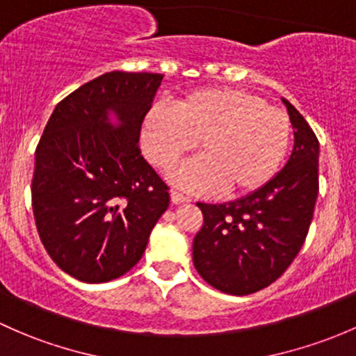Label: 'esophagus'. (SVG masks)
Segmentation results:
<instances>
[{"instance_id":"34e87169","label":"esophagus","mask_w":356,"mask_h":356,"mask_svg":"<svg viewBox=\"0 0 356 356\" xmlns=\"http://www.w3.org/2000/svg\"><path fill=\"white\" fill-rule=\"evenodd\" d=\"M170 200H172V203H174V204H182V203H189L193 197L188 196V194L181 193V191L174 189V191H170Z\"/></svg>"}]
</instances>
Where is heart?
I'll list each match as a JSON object with an SVG mask.
<instances>
[{"label":"heart","instance_id":"b5f03b06","mask_svg":"<svg viewBox=\"0 0 356 356\" xmlns=\"http://www.w3.org/2000/svg\"><path fill=\"white\" fill-rule=\"evenodd\" d=\"M290 121L263 97L242 88L215 87L186 93L172 111L155 107L141 126L149 162L172 170L196 147L201 155L170 175L188 191L222 188L241 196L264 186L278 172L290 147Z\"/></svg>","mask_w":356,"mask_h":356}]
</instances>
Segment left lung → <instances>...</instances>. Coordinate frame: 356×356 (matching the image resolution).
Masks as SVG:
<instances>
[{
	"mask_svg": "<svg viewBox=\"0 0 356 356\" xmlns=\"http://www.w3.org/2000/svg\"><path fill=\"white\" fill-rule=\"evenodd\" d=\"M293 152L286 165L254 193L222 204L197 203L203 227L193 242V263L203 280L230 295L271 285L304 245L319 193V141L286 99Z\"/></svg>",
	"mask_w": 356,
	"mask_h": 356,
	"instance_id": "1",
	"label": "left lung"
}]
</instances>
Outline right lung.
Returning a JSON list of instances; mask_svg holds the SVG:
<instances>
[{
  "mask_svg": "<svg viewBox=\"0 0 356 356\" xmlns=\"http://www.w3.org/2000/svg\"><path fill=\"white\" fill-rule=\"evenodd\" d=\"M162 78L111 71L81 85L56 106L37 145V232L51 259L80 282L128 273L170 203L138 145Z\"/></svg>",
  "mask_w": 356,
  "mask_h": 356,
  "instance_id": "add662e5",
  "label": "right lung"
}]
</instances>
